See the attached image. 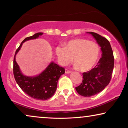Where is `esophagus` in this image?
Returning a JSON list of instances; mask_svg holds the SVG:
<instances>
[{
  "mask_svg": "<svg viewBox=\"0 0 128 128\" xmlns=\"http://www.w3.org/2000/svg\"><path fill=\"white\" fill-rule=\"evenodd\" d=\"M71 72H72L70 70H69L67 69H65V73H67V74H68V73H70Z\"/></svg>",
  "mask_w": 128,
  "mask_h": 128,
  "instance_id": "obj_1",
  "label": "esophagus"
}]
</instances>
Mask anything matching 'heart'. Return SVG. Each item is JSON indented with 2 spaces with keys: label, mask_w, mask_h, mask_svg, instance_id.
<instances>
[{
  "label": "heart",
  "mask_w": 128,
  "mask_h": 128,
  "mask_svg": "<svg viewBox=\"0 0 128 128\" xmlns=\"http://www.w3.org/2000/svg\"><path fill=\"white\" fill-rule=\"evenodd\" d=\"M56 54L62 65L73 60L74 66L81 71L90 70L97 62L100 54L99 45L86 39H74L64 44V47L57 46Z\"/></svg>",
  "instance_id": "obj_1"
}]
</instances>
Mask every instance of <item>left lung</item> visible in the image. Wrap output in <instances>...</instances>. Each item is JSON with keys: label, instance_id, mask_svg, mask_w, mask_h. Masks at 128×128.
<instances>
[{"label": "left lung", "instance_id": "1", "mask_svg": "<svg viewBox=\"0 0 128 128\" xmlns=\"http://www.w3.org/2000/svg\"><path fill=\"white\" fill-rule=\"evenodd\" d=\"M95 38L102 51V57L93 69L84 72L81 84L76 87L78 94L91 97L104 90L111 81L114 65L113 51L110 42L105 37L93 32H88Z\"/></svg>", "mask_w": 128, "mask_h": 128}]
</instances>
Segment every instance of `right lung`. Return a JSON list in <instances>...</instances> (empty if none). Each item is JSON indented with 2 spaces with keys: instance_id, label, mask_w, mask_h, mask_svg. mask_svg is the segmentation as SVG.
Wrapping results in <instances>:
<instances>
[{
  "instance_id": "obj_1",
  "label": "right lung",
  "mask_w": 128,
  "mask_h": 128,
  "mask_svg": "<svg viewBox=\"0 0 128 128\" xmlns=\"http://www.w3.org/2000/svg\"><path fill=\"white\" fill-rule=\"evenodd\" d=\"M42 34V32H38L32 36L26 38L17 49L13 60V74L17 83L26 94L38 100H46L53 96L56 90L59 78L65 72L64 69L52 62L38 76H26L22 74L16 61V55L24 42L36 39Z\"/></svg>"
}]
</instances>
